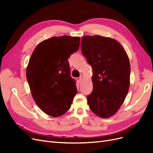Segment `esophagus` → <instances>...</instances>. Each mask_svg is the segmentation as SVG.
I'll return each mask as SVG.
<instances>
[{"label":"esophagus","mask_w":153,"mask_h":153,"mask_svg":"<svg viewBox=\"0 0 153 153\" xmlns=\"http://www.w3.org/2000/svg\"><path fill=\"white\" fill-rule=\"evenodd\" d=\"M84 76H80V78H79V81H80V82H82V81H83V80H84Z\"/></svg>","instance_id":"1"}]
</instances>
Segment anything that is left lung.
<instances>
[{
    "instance_id": "1",
    "label": "left lung",
    "mask_w": 153,
    "mask_h": 153,
    "mask_svg": "<svg viewBox=\"0 0 153 153\" xmlns=\"http://www.w3.org/2000/svg\"><path fill=\"white\" fill-rule=\"evenodd\" d=\"M81 50L93 71V90L87 96L89 108L100 117L112 116L129 90L131 69L128 55L117 41L98 35L83 37Z\"/></svg>"
}]
</instances>
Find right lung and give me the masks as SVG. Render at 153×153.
I'll list each match as a JSON object with an SVG mask.
<instances>
[{
  "instance_id": "obj_1",
  "label": "right lung",
  "mask_w": 153,
  "mask_h": 153,
  "mask_svg": "<svg viewBox=\"0 0 153 153\" xmlns=\"http://www.w3.org/2000/svg\"><path fill=\"white\" fill-rule=\"evenodd\" d=\"M79 46V37H52L38 44L31 55L27 80L36 103L50 116L65 114L77 93L68 59Z\"/></svg>"
}]
</instances>
